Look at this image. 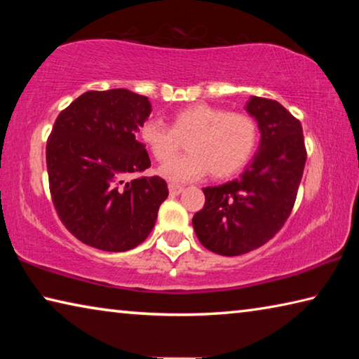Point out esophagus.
<instances>
[{
  "label": "esophagus",
  "mask_w": 359,
  "mask_h": 359,
  "mask_svg": "<svg viewBox=\"0 0 359 359\" xmlns=\"http://www.w3.org/2000/svg\"><path fill=\"white\" fill-rule=\"evenodd\" d=\"M168 187H169V193L174 194V196H175V194H180L182 191H184V185H177V184H169Z\"/></svg>",
  "instance_id": "obj_1"
}]
</instances>
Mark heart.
Listing matches in <instances>:
<instances>
[{
    "mask_svg": "<svg viewBox=\"0 0 359 359\" xmlns=\"http://www.w3.org/2000/svg\"><path fill=\"white\" fill-rule=\"evenodd\" d=\"M258 123L252 115L198 102L171 115V125L150 118L139 128V139L158 163H165L187 139L188 154L160 169L171 182H188L210 172L224 179L247 166L258 144Z\"/></svg>",
    "mask_w": 359,
    "mask_h": 359,
    "instance_id": "b5f03b06",
    "label": "heart"
}]
</instances>
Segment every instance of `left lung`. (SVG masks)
<instances>
[{"mask_svg":"<svg viewBox=\"0 0 359 359\" xmlns=\"http://www.w3.org/2000/svg\"><path fill=\"white\" fill-rule=\"evenodd\" d=\"M259 151L239 179L203 188L204 208L193 217L198 239L223 257L257 250L282 229L294 208L307 150L301 121L280 102L252 96Z\"/></svg>","mask_w":359,"mask_h":359,"instance_id":"left-lung-1","label":"left lung"}]
</instances>
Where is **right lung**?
Segmentation results:
<instances>
[{"instance_id":"obj_1","label":"right lung","mask_w":359,"mask_h":359,"mask_svg":"<svg viewBox=\"0 0 359 359\" xmlns=\"http://www.w3.org/2000/svg\"><path fill=\"white\" fill-rule=\"evenodd\" d=\"M150 112L147 96L90 90L53 123L46 147L52 203L65 228L85 245L126 252L154 228L168 184L158 175L133 177L150 166L137 141Z\"/></svg>"}]
</instances>
